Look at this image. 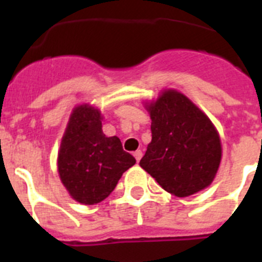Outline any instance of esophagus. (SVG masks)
<instances>
[{
    "label": "esophagus",
    "instance_id": "34e87169",
    "mask_svg": "<svg viewBox=\"0 0 262 262\" xmlns=\"http://www.w3.org/2000/svg\"><path fill=\"white\" fill-rule=\"evenodd\" d=\"M134 156H135V159H136V161H140V159H142V156H143V152L140 151V149H138V151H135L134 152Z\"/></svg>",
    "mask_w": 262,
    "mask_h": 262
}]
</instances>
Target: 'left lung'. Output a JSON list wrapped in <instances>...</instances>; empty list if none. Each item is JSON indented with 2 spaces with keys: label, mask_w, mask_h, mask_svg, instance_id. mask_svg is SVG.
Segmentation results:
<instances>
[{
  "label": "left lung",
  "mask_w": 262,
  "mask_h": 262,
  "mask_svg": "<svg viewBox=\"0 0 262 262\" xmlns=\"http://www.w3.org/2000/svg\"><path fill=\"white\" fill-rule=\"evenodd\" d=\"M145 108L152 140L139 165L180 198L210 186L222 160L221 136L210 118L176 89L163 90Z\"/></svg>",
  "instance_id": "8db88e82"
}]
</instances>
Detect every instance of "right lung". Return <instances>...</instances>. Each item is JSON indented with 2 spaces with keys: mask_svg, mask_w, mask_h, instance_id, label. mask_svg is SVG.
Returning <instances> with one entry per match:
<instances>
[{
  "mask_svg": "<svg viewBox=\"0 0 262 262\" xmlns=\"http://www.w3.org/2000/svg\"><path fill=\"white\" fill-rule=\"evenodd\" d=\"M102 114L89 103L72 110L57 154V172L69 195L82 205L107 198L136 163L117 136L102 131Z\"/></svg>",
  "mask_w": 262,
  "mask_h": 262,
  "instance_id": "right-lung-1",
  "label": "right lung"
}]
</instances>
